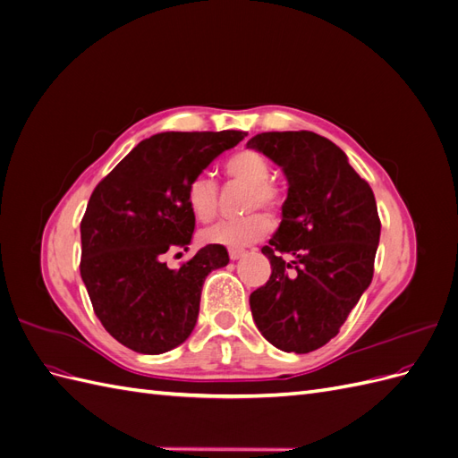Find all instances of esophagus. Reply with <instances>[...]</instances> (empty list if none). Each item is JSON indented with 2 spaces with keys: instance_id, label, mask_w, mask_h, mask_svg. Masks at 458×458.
I'll return each mask as SVG.
<instances>
[{
  "instance_id": "esophagus-1",
  "label": "esophagus",
  "mask_w": 458,
  "mask_h": 458,
  "mask_svg": "<svg viewBox=\"0 0 458 458\" xmlns=\"http://www.w3.org/2000/svg\"><path fill=\"white\" fill-rule=\"evenodd\" d=\"M241 256H244L242 248H229V258H231V259H239Z\"/></svg>"
}]
</instances>
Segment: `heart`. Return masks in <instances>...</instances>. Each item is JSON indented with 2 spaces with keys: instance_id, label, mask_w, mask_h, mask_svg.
Listing matches in <instances>:
<instances>
[{
  "instance_id": "heart-1",
  "label": "heart",
  "mask_w": 458,
  "mask_h": 458,
  "mask_svg": "<svg viewBox=\"0 0 458 458\" xmlns=\"http://www.w3.org/2000/svg\"><path fill=\"white\" fill-rule=\"evenodd\" d=\"M227 177L250 185L246 197V210L266 208L269 212H281L284 204V195L271 182V165L266 157L258 150L244 148L234 152L224 164ZM185 199L192 216L200 221H212L217 214L219 206V187L217 182L208 174H199L189 182ZM271 217L263 212H250L237 219H225L219 224L202 231L200 239L208 244H224V246H246L266 237L271 231Z\"/></svg>"
}]
</instances>
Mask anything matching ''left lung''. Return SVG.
<instances>
[{"label": "left lung", "mask_w": 458, "mask_h": 458, "mask_svg": "<svg viewBox=\"0 0 458 458\" xmlns=\"http://www.w3.org/2000/svg\"><path fill=\"white\" fill-rule=\"evenodd\" d=\"M248 147L279 164L288 179L279 231L261 248L271 276L250 294L252 317L275 348L310 353L338 335L372 281L380 241L377 200L327 137L267 131Z\"/></svg>", "instance_id": "8db88e82"}]
</instances>
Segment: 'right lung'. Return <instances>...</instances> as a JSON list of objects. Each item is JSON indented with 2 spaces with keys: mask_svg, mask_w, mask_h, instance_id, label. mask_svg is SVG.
Returning <instances> with one entry per match:
<instances>
[{
  "mask_svg": "<svg viewBox=\"0 0 458 458\" xmlns=\"http://www.w3.org/2000/svg\"><path fill=\"white\" fill-rule=\"evenodd\" d=\"M244 135L157 133L93 189L80 224V275L97 318L126 348L158 355L195 328L204 279L227 266L229 254L208 244L177 269L165 258L187 250L195 231L185 199L189 182Z\"/></svg>",
  "mask_w": 458,
  "mask_h": 458,
  "instance_id": "add662e5",
  "label": "right lung"
}]
</instances>
